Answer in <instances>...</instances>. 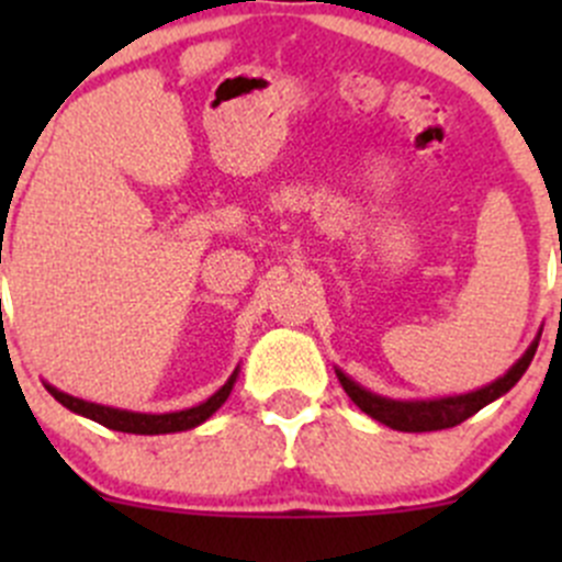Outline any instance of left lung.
Returning a JSON list of instances; mask_svg holds the SVG:
<instances>
[{"mask_svg":"<svg viewBox=\"0 0 562 562\" xmlns=\"http://www.w3.org/2000/svg\"><path fill=\"white\" fill-rule=\"evenodd\" d=\"M538 339L541 337L532 339L522 359H519L506 375L497 378L495 383H490V386L484 389L468 391V394L440 396V400H389V396L372 394V391H367L356 381H350L342 370H337V378L339 383H342L345 394H348L367 416L375 418V422L386 424L391 429H400V432H435V429L457 427L464 418L475 416L481 407L490 405L497 396H503L506 391L517 386L519 378H522L527 367H530L532 356H536Z\"/></svg>","mask_w":562,"mask_h":562,"instance_id":"obj_1","label":"left lung"}]
</instances>
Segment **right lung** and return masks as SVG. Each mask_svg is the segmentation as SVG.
<instances>
[{"label": "right lung", "mask_w": 562, "mask_h": 562, "mask_svg": "<svg viewBox=\"0 0 562 562\" xmlns=\"http://www.w3.org/2000/svg\"><path fill=\"white\" fill-rule=\"evenodd\" d=\"M236 375L239 370H234V375L228 378L223 389L214 391L206 402L195 407H187V411H176V413H133V411H119V407H108V405H98V402H87L78 400V396L65 394V391L54 389L45 383V389L50 391L56 402L67 407V411L78 413V416H87L92 422L103 424L108 429H116V432H133V435H168V432H184V429L198 427V424L206 422L225 400H228L231 389H234Z\"/></svg>", "instance_id": "add662e5"}]
</instances>
